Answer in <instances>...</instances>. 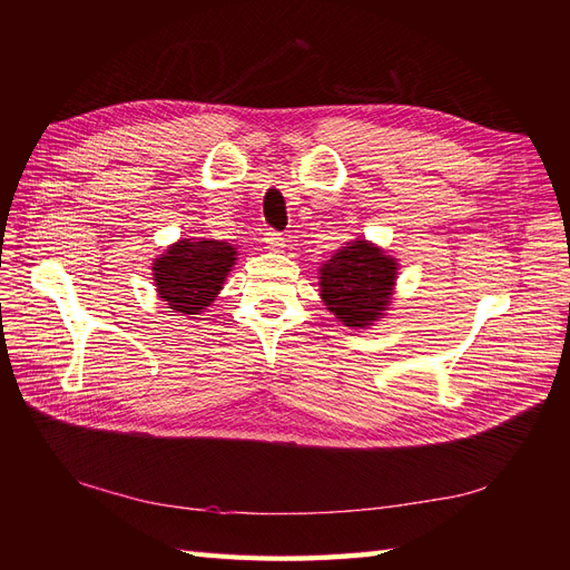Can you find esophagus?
<instances>
[{
    "label": "esophagus",
    "mask_w": 570,
    "mask_h": 570,
    "mask_svg": "<svg viewBox=\"0 0 570 570\" xmlns=\"http://www.w3.org/2000/svg\"><path fill=\"white\" fill-rule=\"evenodd\" d=\"M264 239H266L268 249H273V252H281V249H285V235H283V233H278V230H268Z\"/></svg>",
    "instance_id": "1"
}]
</instances>
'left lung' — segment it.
I'll use <instances>...</instances> for the list:
<instances>
[{"instance_id":"1","label":"left lung","mask_w":570,"mask_h":570,"mask_svg":"<svg viewBox=\"0 0 570 570\" xmlns=\"http://www.w3.org/2000/svg\"><path fill=\"white\" fill-rule=\"evenodd\" d=\"M396 278L394 258L356 239L321 268V297L350 327H366L385 314Z\"/></svg>"}]
</instances>
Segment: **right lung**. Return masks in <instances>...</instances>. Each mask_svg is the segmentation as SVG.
<instances>
[{"instance_id": "1", "label": "right lung", "mask_w": 570, "mask_h": 570, "mask_svg": "<svg viewBox=\"0 0 570 570\" xmlns=\"http://www.w3.org/2000/svg\"><path fill=\"white\" fill-rule=\"evenodd\" d=\"M235 264V247L218 239H180L154 262V283L161 299L178 314H199L209 306Z\"/></svg>"}]
</instances>
